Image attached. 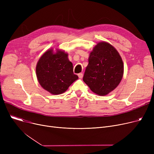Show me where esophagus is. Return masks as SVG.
<instances>
[{"instance_id": "34e87169", "label": "esophagus", "mask_w": 154, "mask_h": 154, "mask_svg": "<svg viewBox=\"0 0 154 154\" xmlns=\"http://www.w3.org/2000/svg\"><path fill=\"white\" fill-rule=\"evenodd\" d=\"M78 76L80 79H82L83 77V74L82 73H79V74H78Z\"/></svg>"}]
</instances>
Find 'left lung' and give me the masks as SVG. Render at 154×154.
Masks as SVG:
<instances>
[{
    "instance_id": "obj_1",
    "label": "left lung",
    "mask_w": 154,
    "mask_h": 154,
    "mask_svg": "<svg viewBox=\"0 0 154 154\" xmlns=\"http://www.w3.org/2000/svg\"><path fill=\"white\" fill-rule=\"evenodd\" d=\"M124 75V63L116 48L107 42L93 48L83 77L95 94L103 96L119 85Z\"/></svg>"
}]
</instances>
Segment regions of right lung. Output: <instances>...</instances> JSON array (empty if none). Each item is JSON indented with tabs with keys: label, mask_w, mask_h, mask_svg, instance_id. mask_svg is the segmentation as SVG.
<instances>
[{
	"label": "right lung",
	"mask_w": 154,
	"mask_h": 154,
	"mask_svg": "<svg viewBox=\"0 0 154 154\" xmlns=\"http://www.w3.org/2000/svg\"><path fill=\"white\" fill-rule=\"evenodd\" d=\"M38 82L45 90L54 95L66 92L79 79L73 72V64L65 51L53 48L47 50L40 57L36 66Z\"/></svg>",
	"instance_id": "1"
}]
</instances>
